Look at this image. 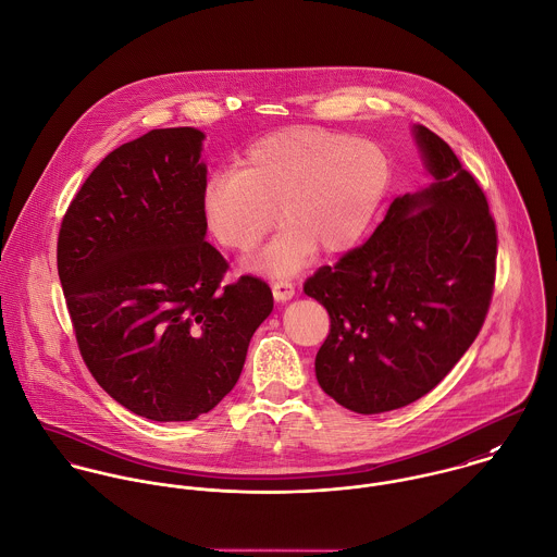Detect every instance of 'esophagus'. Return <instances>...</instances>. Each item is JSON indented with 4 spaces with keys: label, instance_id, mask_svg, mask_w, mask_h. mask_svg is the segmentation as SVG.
<instances>
[{
    "label": "esophagus",
    "instance_id": "esophagus-1",
    "mask_svg": "<svg viewBox=\"0 0 557 557\" xmlns=\"http://www.w3.org/2000/svg\"><path fill=\"white\" fill-rule=\"evenodd\" d=\"M272 294H274V300H276V302H287V300H292V298H294L296 287H294V283H292V281H287V278H278V281H274V283H272Z\"/></svg>",
    "mask_w": 557,
    "mask_h": 557
}]
</instances>
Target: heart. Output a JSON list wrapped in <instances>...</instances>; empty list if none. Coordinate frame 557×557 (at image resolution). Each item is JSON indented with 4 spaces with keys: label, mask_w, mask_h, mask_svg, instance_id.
<instances>
[{
    "label": "heart",
    "mask_w": 557,
    "mask_h": 557,
    "mask_svg": "<svg viewBox=\"0 0 557 557\" xmlns=\"http://www.w3.org/2000/svg\"><path fill=\"white\" fill-rule=\"evenodd\" d=\"M391 184L386 151L366 138L287 127L250 145L237 171H215L200 189L209 235L231 252L252 250L276 220L281 235L246 261L272 278L296 274L313 248L350 250L370 228Z\"/></svg>",
    "instance_id": "b5f03b06"
}]
</instances>
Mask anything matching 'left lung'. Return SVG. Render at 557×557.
Masks as SVG:
<instances>
[{"label": "left lung", "mask_w": 557, "mask_h": 557, "mask_svg": "<svg viewBox=\"0 0 557 557\" xmlns=\"http://www.w3.org/2000/svg\"><path fill=\"white\" fill-rule=\"evenodd\" d=\"M412 136L432 182L397 196L363 246L305 283L331 315L318 382L361 414L432 391L475 342L495 283L484 191L445 140L423 125Z\"/></svg>", "instance_id": "1"}]
</instances>
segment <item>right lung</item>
I'll return each mask as SVG.
<instances>
[{
	"label": "right lung",
	"instance_id": "add662e5",
	"mask_svg": "<svg viewBox=\"0 0 557 557\" xmlns=\"http://www.w3.org/2000/svg\"><path fill=\"white\" fill-rule=\"evenodd\" d=\"M205 134L153 129L114 149L66 209L58 274L79 352L101 388L151 421H191L237 382L270 287H222L205 242Z\"/></svg>",
	"mask_w": 557,
	"mask_h": 557
}]
</instances>
